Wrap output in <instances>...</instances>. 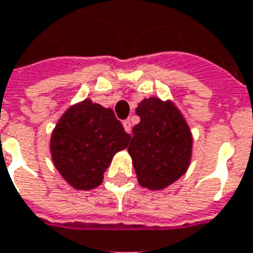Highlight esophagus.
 <instances>
[{
	"instance_id": "34e87169",
	"label": "esophagus",
	"mask_w": 253,
	"mask_h": 253,
	"mask_svg": "<svg viewBox=\"0 0 253 253\" xmlns=\"http://www.w3.org/2000/svg\"><path fill=\"white\" fill-rule=\"evenodd\" d=\"M123 127H125L126 132H131V123H130V121H123Z\"/></svg>"
}]
</instances>
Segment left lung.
Wrapping results in <instances>:
<instances>
[{"instance_id": "1", "label": "left lung", "mask_w": 253, "mask_h": 253, "mask_svg": "<svg viewBox=\"0 0 253 253\" xmlns=\"http://www.w3.org/2000/svg\"><path fill=\"white\" fill-rule=\"evenodd\" d=\"M135 112L139 123L132 127L128 153L141 186L160 190L188 169L192 134L179 111L156 97L146 98Z\"/></svg>"}]
</instances>
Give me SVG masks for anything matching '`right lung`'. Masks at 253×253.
Masks as SVG:
<instances>
[{"label": "right lung", "mask_w": 253, "mask_h": 253, "mask_svg": "<svg viewBox=\"0 0 253 253\" xmlns=\"http://www.w3.org/2000/svg\"><path fill=\"white\" fill-rule=\"evenodd\" d=\"M128 139L112 109L84 100L68 109L54 128L53 163L72 188H97L114 155L126 148Z\"/></svg>", "instance_id": "add662e5"}]
</instances>
